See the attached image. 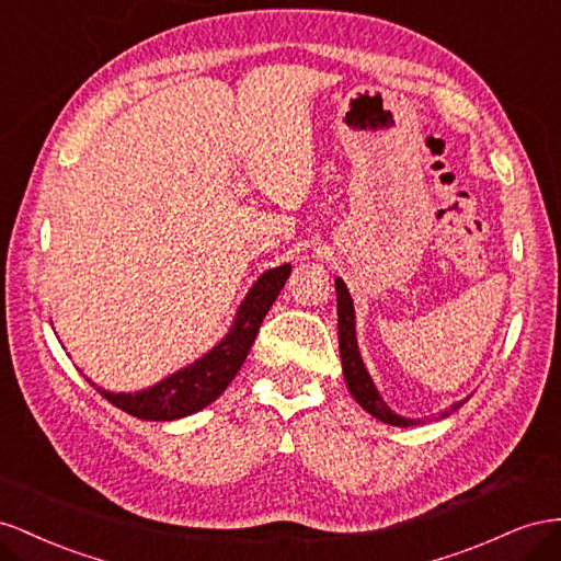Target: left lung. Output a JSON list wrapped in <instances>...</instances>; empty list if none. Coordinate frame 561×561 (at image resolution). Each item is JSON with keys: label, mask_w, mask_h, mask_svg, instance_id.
Here are the masks:
<instances>
[{"label": "left lung", "mask_w": 561, "mask_h": 561, "mask_svg": "<svg viewBox=\"0 0 561 561\" xmlns=\"http://www.w3.org/2000/svg\"><path fill=\"white\" fill-rule=\"evenodd\" d=\"M335 302H339V347H341V362H343V376L347 382L350 394L357 399V404L369 411L374 419L394 425V427H411V425H421V419H407V415H399L392 411L386 399L380 397L376 382L371 374L366 371V364L362 359L359 343H357V322H355V302H352V296L347 291V286L341 277H335ZM470 397L460 399V402L451 404L446 409L439 419H446L454 411H458L462 404L468 402Z\"/></svg>", "instance_id": "8db88e82"}]
</instances>
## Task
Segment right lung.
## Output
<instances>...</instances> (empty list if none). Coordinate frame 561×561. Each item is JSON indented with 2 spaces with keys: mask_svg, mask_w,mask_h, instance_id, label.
<instances>
[{
  "mask_svg": "<svg viewBox=\"0 0 561 561\" xmlns=\"http://www.w3.org/2000/svg\"><path fill=\"white\" fill-rule=\"evenodd\" d=\"M289 275L291 263L265 270L253 282L244 300L239 302L228 333L209 352H204L199 359L173 371L171 376L154 382V386L136 392H110L95 386L93 380H87L110 404L140 421H179L206 409L226 392L237 371L242 369L263 319L272 302L277 300Z\"/></svg>",
  "mask_w": 561,
  "mask_h": 561,
  "instance_id": "obj_1",
  "label": "right lung"
}]
</instances>
